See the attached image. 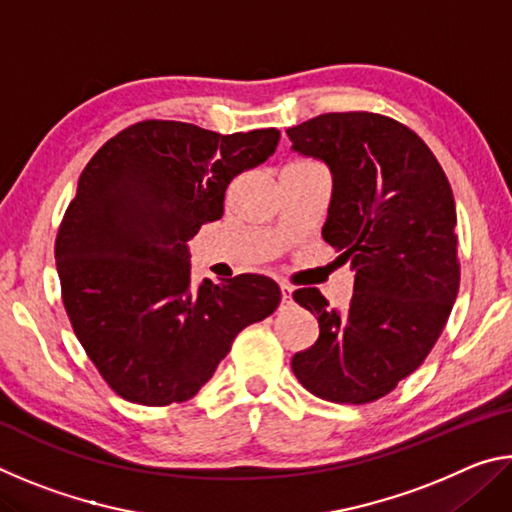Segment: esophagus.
Wrapping results in <instances>:
<instances>
[{
  "label": "esophagus",
  "instance_id": "1",
  "mask_svg": "<svg viewBox=\"0 0 512 512\" xmlns=\"http://www.w3.org/2000/svg\"><path fill=\"white\" fill-rule=\"evenodd\" d=\"M280 291H282V307H289L293 302V289L289 284H280Z\"/></svg>",
  "mask_w": 512,
  "mask_h": 512
}]
</instances>
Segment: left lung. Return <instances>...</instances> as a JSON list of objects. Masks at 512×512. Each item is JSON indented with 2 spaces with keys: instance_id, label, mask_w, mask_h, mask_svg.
<instances>
[{
  "instance_id": "1",
  "label": "left lung",
  "mask_w": 512,
  "mask_h": 512,
  "mask_svg": "<svg viewBox=\"0 0 512 512\" xmlns=\"http://www.w3.org/2000/svg\"><path fill=\"white\" fill-rule=\"evenodd\" d=\"M332 171L323 239L354 271L345 309L318 289L293 300L318 318V341L291 368L320 400L368 404L427 359L454 307L456 205L436 155L409 126L375 112H327L287 131Z\"/></svg>"
}]
</instances>
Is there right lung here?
I'll return each instance as SVG.
<instances>
[{"label":"right lung","instance_id":"obj_1","mask_svg":"<svg viewBox=\"0 0 512 512\" xmlns=\"http://www.w3.org/2000/svg\"><path fill=\"white\" fill-rule=\"evenodd\" d=\"M277 142V128L221 135L146 119L83 169L58 228L56 268L76 339L119 397L192 400L241 329L280 305L264 275L196 287L187 248L223 216L232 178L266 162Z\"/></svg>","mask_w":512,"mask_h":512}]
</instances>
